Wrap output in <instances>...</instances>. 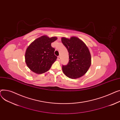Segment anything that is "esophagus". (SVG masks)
<instances>
[{
  "instance_id": "esophagus-1",
  "label": "esophagus",
  "mask_w": 120,
  "mask_h": 120,
  "mask_svg": "<svg viewBox=\"0 0 120 120\" xmlns=\"http://www.w3.org/2000/svg\"><path fill=\"white\" fill-rule=\"evenodd\" d=\"M58 60H60V56H58Z\"/></svg>"
}]
</instances>
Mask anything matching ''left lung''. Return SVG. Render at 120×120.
<instances>
[{"mask_svg": "<svg viewBox=\"0 0 120 120\" xmlns=\"http://www.w3.org/2000/svg\"><path fill=\"white\" fill-rule=\"evenodd\" d=\"M61 41L69 53V62L63 65L62 71L70 79H76L85 75L91 65V56L89 48L76 37L70 39L62 37Z\"/></svg>", "mask_w": 120, "mask_h": 120, "instance_id": "left-lung-1", "label": "left lung"}]
</instances>
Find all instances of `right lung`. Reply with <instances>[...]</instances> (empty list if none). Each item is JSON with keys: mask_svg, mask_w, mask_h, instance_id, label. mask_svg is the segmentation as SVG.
<instances>
[{"mask_svg": "<svg viewBox=\"0 0 120 120\" xmlns=\"http://www.w3.org/2000/svg\"><path fill=\"white\" fill-rule=\"evenodd\" d=\"M57 39V37L49 38L43 35L35 40L27 47L25 53V61L32 72L41 74L50 69L57 59L54 55L55 48L51 45Z\"/></svg>", "mask_w": 120, "mask_h": 120, "instance_id": "1", "label": "right lung"}]
</instances>
